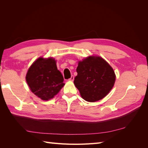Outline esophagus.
Returning a JSON list of instances; mask_svg holds the SVG:
<instances>
[{
    "label": "esophagus",
    "instance_id": "34e87169",
    "mask_svg": "<svg viewBox=\"0 0 148 148\" xmlns=\"http://www.w3.org/2000/svg\"><path fill=\"white\" fill-rule=\"evenodd\" d=\"M73 79H74L73 75H71V77H70V78L69 79V80H70V81H73Z\"/></svg>",
    "mask_w": 148,
    "mask_h": 148
}]
</instances>
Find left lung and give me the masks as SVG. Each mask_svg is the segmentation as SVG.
Segmentation results:
<instances>
[{"instance_id":"obj_1","label":"left lung","mask_w":148,"mask_h":148,"mask_svg":"<svg viewBox=\"0 0 148 148\" xmlns=\"http://www.w3.org/2000/svg\"><path fill=\"white\" fill-rule=\"evenodd\" d=\"M74 84L83 99L96 102L104 98L113 88L115 75L112 68L101 57L90 56L79 61Z\"/></svg>"}]
</instances>
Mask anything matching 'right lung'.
Here are the masks:
<instances>
[{"label":"right lung","mask_w":148,"mask_h":148,"mask_svg":"<svg viewBox=\"0 0 148 148\" xmlns=\"http://www.w3.org/2000/svg\"><path fill=\"white\" fill-rule=\"evenodd\" d=\"M30 89L41 99H52L64 86V77L52 58L39 57L31 65L26 76Z\"/></svg>","instance_id":"1"}]
</instances>
